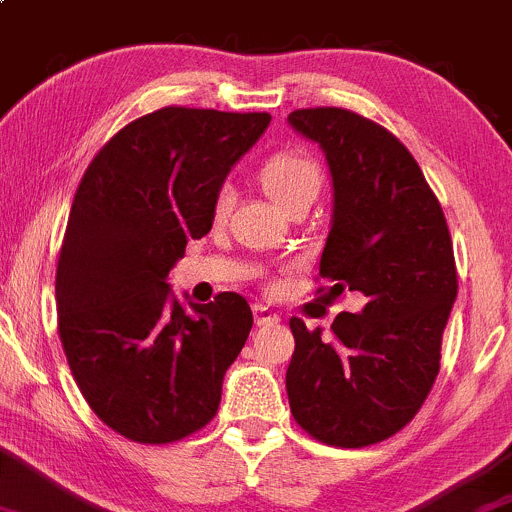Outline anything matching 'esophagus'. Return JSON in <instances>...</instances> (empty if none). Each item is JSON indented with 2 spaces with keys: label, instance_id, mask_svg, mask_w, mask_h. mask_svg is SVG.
Wrapping results in <instances>:
<instances>
[{
  "label": "esophagus",
  "instance_id": "34e87169",
  "mask_svg": "<svg viewBox=\"0 0 512 512\" xmlns=\"http://www.w3.org/2000/svg\"><path fill=\"white\" fill-rule=\"evenodd\" d=\"M254 320H256L258 327H261V324H276V322H280V315H278L276 310H273V307L263 305V302H256V305H254Z\"/></svg>",
  "mask_w": 512,
  "mask_h": 512
}]
</instances>
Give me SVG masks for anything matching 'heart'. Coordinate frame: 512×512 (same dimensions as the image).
<instances>
[{"label":"heart","mask_w":512,"mask_h":512,"mask_svg":"<svg viewBox=\"0 0 512 512\" xmlns=\"http://www.w3.org/2000/svg\"><path fill=\"white\" fill-rule=\"evenodd\" d=\"M261 183L280 207L290 210V207L298 205V202L315 200L322 185V170L310 156H305V153L278 151L263 163ZM229 210H232V188H229V185H222V188L214 192V219H224Z\"/></svg>","instance_id":"b5f03b06"}]
</instances>
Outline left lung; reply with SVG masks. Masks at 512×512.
<instances>
[{"mask_svg": "<svg viewBox=\"0 0 512 512\" xmlns=\"http://www.w3.org/2000/svg\"><path fill=\"white\" fill-rule=\"evenodd\" d=\"M334 185L332 232L315 295L359 290L364 312H339L329 337L290 320V412L310 437L344 449L393 437L417 415L439 373L456 263L442 205L412 153L386 126L342 107L295 109Z\"/></svg>", "mask_w": 512, "mask_h": 512, "instance_id": "8db88e82", "label": "left lung"}]
</instances>
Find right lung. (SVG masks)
I'll return each mask as SVG.
<instances>
[{
  "instance_id": "add662e5",
  "label": "right lung",
  "mask_w": 512,
  "mask_h": 512,
  "mask_svg": "<svg viewBox=\"0 0 512 512\" xmlns=\"http://www.w3.org/2000/svg\"><path fill=\"white\" fill-rule=\"evenodd\" d=\"M268 124L266 112L163 107L119 129L82 175L56 268L58 334L82 398L131 442H180L217 415L254 315L239 293L190 315L166 278Z\"/></svg>"
}]
</instances>
